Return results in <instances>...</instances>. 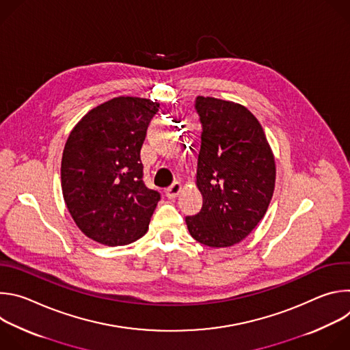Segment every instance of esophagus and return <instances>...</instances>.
<instances>
[{"mask_svg": "<svg viewBox=\"0 0 350 350\" xmlns=\"http://www.w3.org/2000/svg\"><path fill=\"white\" fill-rule=\"evenodd\" d=\"M181 189H183L181 183H173V184L166 189V196H167L169 199H174V198H177V196L180 195Z\"/></svg>", "mask_w": 350, "mask_h": 350, "instance_id": "obj_1", "label": "esophagus"}]
</instances>
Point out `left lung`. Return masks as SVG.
I'll return each instance as SVG.
<instances>
[{
    "label": "left lung",
    "mask_w": 350,
    "mask_h": 350,
    "mask_svg": "<svg viewBox=\"0 0 350 350\" xmlns=\"http://www.w3.org/2000/svg\"><path fill=\"white\" fill-rule=\"evenodd\" d=\"M202 123L196 187L201 212L185 217L193 239L227 247L245 239L265 217L275 185V162L262 124L241 104L198 96Z\"/></svg>",
    "instance_id": "obj_1"
}]
</instances>
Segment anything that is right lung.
I'll list each match as a JSON object with an SVG mask.
<instances>
[{"mask_svg":"<svg viewBox=\"0 0 350 350\" xmlns=\"http://www.w3.org/2000/svg\"><path fill=\"white\" fill-rule=\"evenodd\" d=\"M159 104L116 96L87 112L62 154L61 185L76 226L90 239L127 245L146 231L159 202L142 181L139 151Z\"/></svg>","mask_w":350,"mask_h":350,"instance_id":"1","label":"right lung"}]
</instances>
